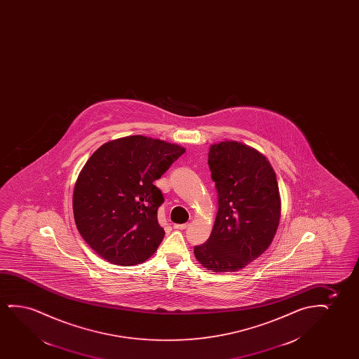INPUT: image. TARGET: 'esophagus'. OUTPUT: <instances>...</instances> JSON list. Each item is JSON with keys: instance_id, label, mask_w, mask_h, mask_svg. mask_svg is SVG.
<instances>
[{"instance_id": "esophagus-1", "label": "esophagus", "mask_w": 359, "mask_h": 359, "mask_svg": "<svg viewBox=\"0 0 359 359\" xmlns=\"http://www.w3.org/2000/svg\"><path fill=\"white\" fill-rule=\"evenodd\" d=\"M189 226V223H184V224H174L175 229H187Z\"/></svg>"}]
</instances>
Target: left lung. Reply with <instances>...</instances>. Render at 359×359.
<instances>
[{"label": "left lung", "mask_w": 359, "mask_h": 359, "mask_svg": "<svg viewBox=\"0 0 359 359\" xmlns=\"http://www.w3.org/2000/svg\"><path fill=\"white\" fill-rule=\"evenodd\" d=\"M218 211L208 241L195 246L196 260L212 272H236L262 255L280 224L276 172L262 153L238 141L213 143L208 152Z\"/></svg>", "instance_id": "obj_1"}]
</instances>
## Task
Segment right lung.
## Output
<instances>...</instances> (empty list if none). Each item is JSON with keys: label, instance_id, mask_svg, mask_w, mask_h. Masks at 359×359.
<instances>
[{"label": "right lung", "instance_id": "right-lung-1", "mask_svg": "<svg viewBox=\"0 0 359 359\" xmlns=\"http://www.w3.org/2000/svg\"><path fill=\"white\" fill-rule=\"evenodd\" d=\"M185 148L142 135L104 143L74 184V217L79 234L114 265L142 264L164 238L158 207L163 194L153 182Z\"/></svg>", "mask_w": 359, "mask_h": 359}]
</instances>
